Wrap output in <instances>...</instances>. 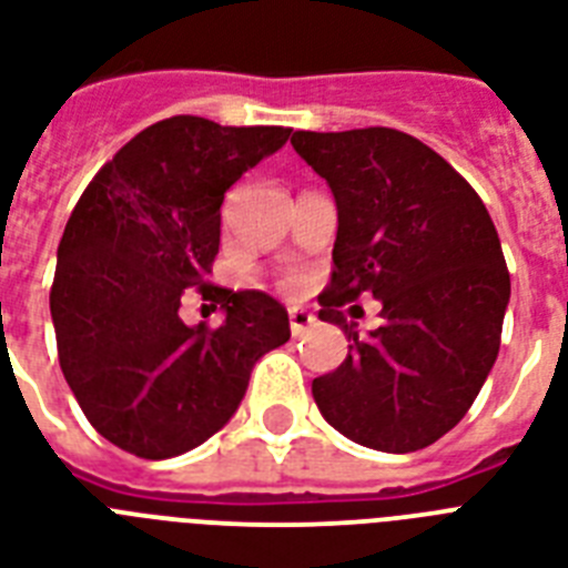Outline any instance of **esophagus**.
<instances>
[{
  "label": "esophagus",
  "instance_id": "1",
  "mask_svg": "<svg viewBox=\"0 0 568 568\" xmlns=\"http://www.w3.org/2000/svg\"><path fill=\"white\" fill-rule=\"evenodd\" d=\"M288 324H292L294 338H300V335H303L308 326L315 324V317L308 315V312H303V308H292V312H288Z\"/></svg>",
  "mask_w": 568,
  "mask_h": 568
}]
</instances>
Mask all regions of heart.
Returning <instances> with one entry per match:
<instances>
[{"instance_id": "1", "label": "heart", "mask_w": 568, "mask_h": 568, "mask_svg": "<svg viewBox=\"0 0 568 568\" xmlns=\"http://www.w3.org/2000/svg\"><path fill=\"white\" fill-rule=\"evenodd\" d=\"M283 288H285V292H297L300 283H297V280H294V276H288V280H285V283H283Z\"/></svg>"}]
</instances>
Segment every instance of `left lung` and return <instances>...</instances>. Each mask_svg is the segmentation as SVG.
<instances>
[{
    "label": "left lung",
    "instance_id": "8db88e82",
    "mask_svg": "<svg viewBox=\"0 0 568 568\" xmlns=\"http://www.w3.org/2000/svg\"><path fill=\"white\" fill-rule=\"evenodd\" d=\"M292 145L338 206L317 317L353 341L338 371L312 382V396L356 444L426 449L458 426L499 356L510 274L490 212L412 133L294 131ZM364 291L383 300V326L358 339L339 306Z\"/></svg>",
    "mask_w": 568,
    "mask_h": 568
}]
</instances>
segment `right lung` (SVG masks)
Wrapping results in <instances>:
<instances>
[{"label": "right lung", "mask_w": 568, "mask_h": 568, "mask_svg": "<svg viewBox=\"0 0 568 568\" xmlns=\"http://www.w3.org/2000/svg\"><path fill=\"white\" fill-rule=\"evenodd\" d=\"M288 133L163 119L101 165L69 215L49 294L60 371L119 449L163 460L204 444L236 414L253 364L292 338L274 297L206 280L224 192ZM183 287L219 302L225 324L183 325Z\"/></svg>", "instance_id": "obj_1"}]
</instances>
